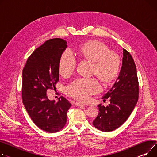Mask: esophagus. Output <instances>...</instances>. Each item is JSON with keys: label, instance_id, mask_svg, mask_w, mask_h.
I'll return each mask as SVG.
<instances>
[{"label": "esophagus", "instance_id": "34e87169", "mask_svg": "<svg viewBox=\"0 0 157 157\" xmlns=\"http://www.w3.org/2000/svg\"><path fill=\"white\" fill-rule=\"evenodd\" d=\"M75 105L76 106H83V104H82L81 103H79V102H76Z\"/></svg>", "mask_w": 157, "mask_h": 157}]
</instances>
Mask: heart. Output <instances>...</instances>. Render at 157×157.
I'll use <instances>...</instances> for the list:
<instances>
[{"label":"heart","mask_w":157,"mask_h":157,"mask_svg":"<svg viewBox=\"0 0 157 157\" xmlns=\"http://www.w3.org/2000/svg\"><path fill=\"white\" fill-rule=\"evenodd\" d=\"M105 45L98 41H90L75 48V54L67 48L62 54L59 63L60 74L69 76L78 64L76 56L93 62L92 74L96 75L103 82H109L117 75L120 69V58L117 54L109 52ZM98 80L95 78H78L67 86L68 95L80 101H86L89 97L100 90Z\"/></svg>","instance_id":"obj_1"}]
</instances>
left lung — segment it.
I'll return each instance as SVG.
<instances>
[{"instance_id": "8db88e82", "label": "left lung", "mask_w": 157, "mask_h": 157, "mask_svg": "<svg viewBox=\"0 0 157 157\" xmlns=\"http://www.w3.org/2000/svg\"><path fill=\"white\" fill-rule=\"evenodd\" d=\"M139 97L136 67L129 52L123 48L122 65L117 80L103 99L109 98L107 107L98 105L99 113L93 126L101 131L110 132L119 128L128 119Z\"/></svg>"}]
</instances>
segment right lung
<instances>
[{
    "instance_id": "1",
    "label": "right lung",
    "mask_w": 157,
    "mask_h": 157,
    "mask_svg": "<svg viewBox=\"0 0 157 157\" xmlns=\"http://www.w3.org/2000/svg\"><path fill=\"white\" fill-rule=\"evenodd\" d=\"M66 41L50 39L28 57L23 70L22 98L31 120L40 129L54 133L67 122L71 103L64 97L57 103L48 100L47 91L55 90L59 79V59L67 47Z\"/></svg>"
}]
</instances>
